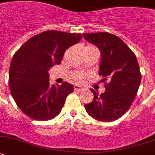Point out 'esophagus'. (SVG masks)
I'll list each match as a JSON object with an SVG mask.
<instances>
[{"label":"esophagus","mask_w":155,"mask_h":155,"mask_svg":"<svg viewBox=\"0 0 155 155\" xmlns=\"http://www.w3.org/2000/svg\"><path fill=\"white\" fill-rule=\"evenodd\" d=\"M74 90L76 91H83V88H82L81 87H79V86L76 85V86H74Z\"/></svg>","instance_id":"obj_1"}]
</instances>
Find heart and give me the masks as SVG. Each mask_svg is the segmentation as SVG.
<instances>
[{
    "instance_id": "b5f03b06",
    "label": "heart",
    "mask_w": 155,
    "mask_h": 155,
    "mask_svg": "<svg viewBox=\"0 0 155 155\" xmlns=\"http://www.w3.org/2000/svg\"><path fill=\"white\" fill-rule=\"evenodd\" d=\"M92 48H95L93 46H87L84 49H92ZM87 74L84 73V72H76L74 73L73 75V79L76 82H83L85 80V79L87 78Z\"/></svg>"
}]
</instances>
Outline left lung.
Returning <instances> with one entry per match:
<instances>
[{
    "label": "left lung",
    "instance_id": "obj_1",
    "mask_svg": "<svg viewBox=\"0 0 155 155\" xmlns=\"http://www.w3.org/2000/svg\"><path fill=\"white\" fill-rule=\"evenodd\" d=\"M83 36L100 49L99 76L103 77L106 90L99 94L91 89L94 100L84 105L86 111L101 122L117 120L129 110L140 84L137 57L119 37L111 33H83Z\"/></svg>",
    "mask_w": 155,
    "mask_h": 155
}]
</instances>
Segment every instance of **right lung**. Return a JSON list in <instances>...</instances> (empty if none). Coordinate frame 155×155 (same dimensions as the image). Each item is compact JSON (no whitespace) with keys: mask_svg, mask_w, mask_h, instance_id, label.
<instances>
[{"mask_svg":"<svg viewBox=\"0 0 155 155\" xmlns=\"http://www.w3.org/2000/svg\"><path fill=\"white\" fill-rule=\"evenodd\" d=\"M80 33L48 30L31 37L16 51L9 68V89L22 112L37 121L61 112L73 86L64 82L50 85V68L59 64L64 52L81 40Z\"/></svg>","mask_w":155,"mask_h":155,"instance_id":"add662e5","label":"right lung"}]
</instances>
